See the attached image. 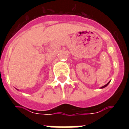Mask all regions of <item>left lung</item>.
Segmentation results:
<instances>
[{"label": "left lung", "instance_id": "8db88e82", "mask_svg": "<svg viewBox=\"0 0 129 129\" xmlns=\"http://www.w3.org/2000/svg\"><path fill=\"white\" fill-rule=\"evenodd\" d=\"M108 84H109V82H108V83H107V84H106V85H104V86H102V87H101V88H104V87H106V86H107V85H108Z\"/></svg>", "mask_w": 129, "mask_h": 129}]
</instances>
